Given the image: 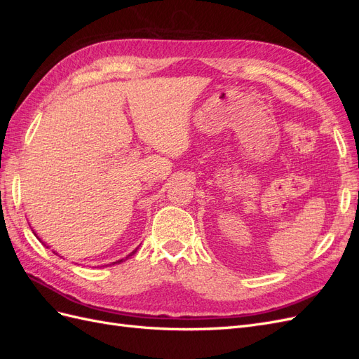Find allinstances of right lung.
<instances>
[{
  "mask_svg": "<svg viewBox=\"0 0 359 359\" xmlns=\"http://www.w3.org/2000/svg\"><path fill=\"white\" fill-rule=\"evenodd\" d=\"M34 235H36V233H34ZM36 236H37V235H36ZM39 240H40V238H39ZM45 245H46V244H45ZM136 250H137V248H136ZM136 250H133V252H132V253H130V255H128V256H127L126 259H128L130 256H133V255L136 253ZM126 259H121V260H118V264H119V262H123V260H126ZM114 264H116V262H114ZM114 264H112V265H114Z\"/></svg>",
  "mask_w": 359,
  "mask_h": 359,
  "instance_id": "add662e5",
  "label": "right lung"
}]
</instances>
